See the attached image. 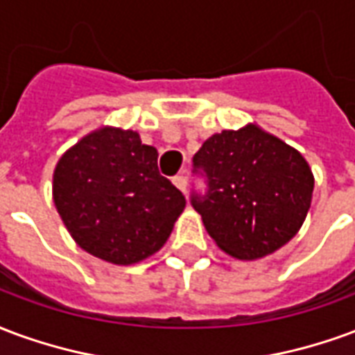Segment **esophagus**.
I'll return each mask as SVG.
<instances>
[{"label":"esophagus","mask_w":355,"mask_h":355,"mask_svg":"<svg viewBox=\"0 0 355 355\" xmlns=\"http://www.w3.org/2000/svg\"><path fill=\"white\" fill-rule=\"evenodd\" d=\"M172 181H174V185L180 189L181 193H185V191H187V175H183V174L175 175Z\"/></svg>","instance_id":"34e87169"}]
</instances>
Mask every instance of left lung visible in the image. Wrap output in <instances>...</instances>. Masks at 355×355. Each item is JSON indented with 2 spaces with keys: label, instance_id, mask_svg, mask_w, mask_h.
<instances>
[{
  "label": "left lung",
  "instance_id": "1",
  "mask_svg": "<svg viewBox=\"0 0 355 355\" xmlns=\"http://www.w3.org/2000/svg\"><path fill=\"white\" fill-rule=\"evenodd\" d=\"M208 191H193L214 242L236 259L270 255L299 232L309 214L314 175L301 153L257 124L209 136L193 157Z\"/></svg>",
  "mask_w": 355,
  "mask_h": 355
}]
</instances>
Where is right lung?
Segmentation results:
<instances>
[{"instance_id": "right-lung-1", "label": "right lung", "mask_w": 355, "mask_h": 355, "mask_svg": "<svg viewBox=\"0 0 355 355\" xmlns=\"http://www.w3.org/2000/svg\"><path fill=\"white\" fill-rule=\"evenodd\" d=\"M157 159L138 132L111 126L62 155L53 200L79 248L113 265H134L166 244L185 196L160 175Z\"/></svg>"}]
</instances>
